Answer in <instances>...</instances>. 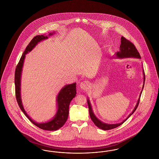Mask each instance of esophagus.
Listing matches in <instances>:
<instances>
[{
	"label": "esophagus",
	"instance_id": "34e87169",
	"mask_svg": "<svg viewBox=\"0 0 159 159\" xmlns=\"http://www.w3.org/2000/svg\"><path fill=\"white\" fill-rule=\"evenodd\" d=\"M89 83L88 81H84L80 83V87L81 89L83 90H87L89 88Z\"/></svg>",
	"mask_w": 159,
	"mask_h": 159
}]
</instances>
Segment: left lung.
Here are the masks:
<instances>
[{"instance_id":"obj_1","label":"left lung","mask_w":159,"mask_h":159,"mask_svg":"<svg viewBox=\"0 0 159 159\" xmlns=\"http://www.w3.org/2000/svg\"><path fill=\"white\" fill-rule=\"evenodd\" d=\"M121 45L120 47V51L116 52L115 53V56H114L113 58H141L140 54L139 52V51H137V48H135V45L130 42L129 40L127 39L126 38H124V37H122L121 38ZM143 88L142 90L140 93V98H139L137 104L135 107V108L133 109V111H132V112L128 116L127 118L121 122V123H118V124H107L105 122H103L101 121H100L98 118H97V117L94 114L93 111L92 110V108L90 104V102L89 101V99L88 98L87 102L88 104V107H89V115L90 116L91 118V120L93 122V123L95 124L96 126L99 128L100 129H102L103 130H109V129H114L115 128L119 127L120 125H122L125 121L127 120V119L131 115L133 114L134 112L135 111L136 109L138 107V105L139 104L140 102V97L142 93V91L144 88V82H145V74H144V70L143 69Z\"/></svg>"}]
</instances>
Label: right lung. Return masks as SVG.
I'll return each mask as SVG.
<instances>
[{
    "label": "right lung",
    "instance_id": "1",
    "mask_svg": "<svg viewBox=\"0 0 159 159\" xmlns=\"http://www.w3.org/2000/svg\"><path fill=\"white\" fill-rule=\"evenodd\" d=\"M54 32L49 33L48 35L51 36L53 35ZM48 38L47 36L44 35H37L34 37L30 44L26 47L25 50L18 64L15 73V94L16 101L18 103L19 108L23 113L25 115L28 120L32 122L33 124L36 125L38 128L48 131H56L63 126L64 124L67 121L69 116V105L71 100L76 96V83H74L70 84H67L64 86L62 89L60 90L57 96V111L55 116L50 121L46 122L38 123L34 121L32 118L26 112L24 108L22 105L21 96H20V80L21 75L22 71L23 64L25 58V55L29 52L32 51L33 48L38 44V43Z\"/></svg>",
    "mask_w": 159,
    "mask_h": 159
}]
</instances>
